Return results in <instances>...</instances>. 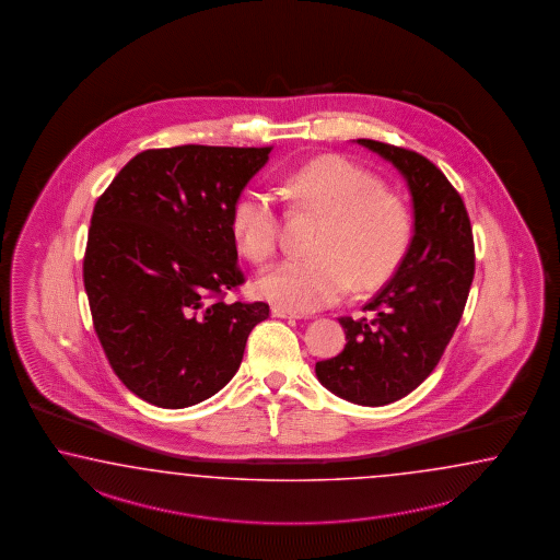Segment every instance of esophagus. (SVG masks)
Listing matches in <instances>:
<instances>
[{
    "instance_id": "1",
    "label": "esophagus",
    "mask_w": 560,
    "mask_h": 560,
    "mask_svg": "<svg viewBox=\"0 0 560 560\" xmlns=\"http://www.w3.org/2000/svg\"><path fill=\"white\" fill-rule=\"evenodd\" d=\"M271 314H273V317H283V319H300L301 317L300 314L289 312L285 307H279V305H275L273 310H271Z\"/></svg>"
}]
</instances>
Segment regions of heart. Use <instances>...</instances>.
Wrapping results in <instances>:
<instances>
[{"instance_id":"b5f03b06","label":"heart","mask_w":560,"mask_h":560,"mask_svg":"<svg viewBox=\"0 0 560 560\" xmlns=\"http://www.w3.org/2000/svg\"><path fill=\"white\" fill-rule=\"evenodd\" d=\"M285 188L295 205L324 214L310 259H285L262 271L260 298L295 314H307L340 301L352 285H381L395 273L410 245L409 208L381 190L364 167L338 155L317 158L293 170ZM281 219L273 194L250 186L231 210L232 238L255 262L271 259Z\"/></svg>"}]
</instances>
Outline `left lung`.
I'll return each instance as SVG.
<instances>
[{"label":"left lung","mask_w":560,"mask_h":560,"mask_svg":"<svg viewBox=\"0 0 560 560\" xmlns=\"http://www.w3.org/2000/svg\"><path fill=\"white\" fill-rule=\"evenodd\" d=\"M402 174L412 196L415 234L395 277L364 305L340 317L348 343L315 364L334 395L382 407L412 393L435 370L453 338L476 271L474 234L459 191L417 151L355 139Z\"/></svg>","instance_id":"obj_1"}]
</instances>
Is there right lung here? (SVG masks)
<instances>
[{
  "label": "right lung",
  "mask_w": 560,
  "mask_h": 560,
  "mask_svg": "<svg viewBox=\"0 0 560 560\" xmlns=\"http://www.w3.org/2000/svg\"><path fill=\"white\" fill-rule=\"evenodd\" d=\"M271 150L141 151L96 200L84 291L110 369L150 405L184 409L217 395L269 317L262 301L224 295L245 283L232 205Z\"/></svg>",
  "instance_id": "right-lung-1"
}]
</instances>
